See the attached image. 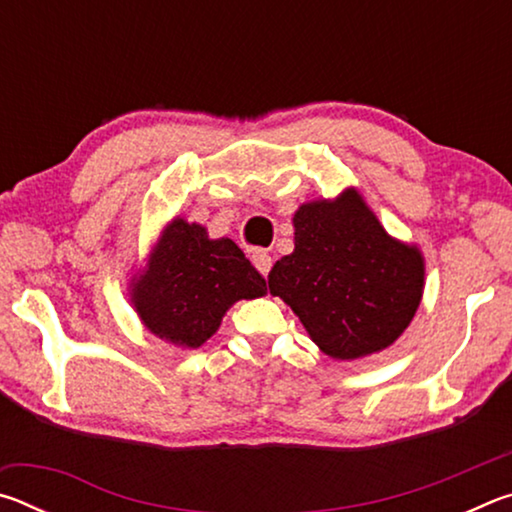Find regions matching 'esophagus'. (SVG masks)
<instances>
[{"label": "esophagus", "instance_id": "esophagus-1", "mask_svg": "<svg viewBox=\"0 0 512 512\" xmlns=\"http://www.w3.org/2000/svg\"><path fill=\"white\" fill-rule=\"evenodd\" d=\"M253 264H255L257 271L266 277L268 271H271V266H273V257L268 255L266 250H255V253H253Z\"/></svg>", "mask_w": 512, "mask_h": 512}]
</instances>
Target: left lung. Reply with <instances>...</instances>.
I'll use <instances>...</instances> for the list:
<instances>
[{"label":"left lung","instance_id":"1","mask_svg":"<svg viewBox=\"0 0 512 512\" xmlns=\"http://www.w3.org/2000/svg\"><path fill=\"white\" fill-rule=\"evenodd\" d=\"M293 244L268 273V291L327 357H370L411 325L424 291L422 250L388 235L359 189L302 203Z\"/></svg>","mask_w":512,"mask_h":512}]
</instances>
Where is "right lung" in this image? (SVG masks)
<instances>
[{"mask_svg":"<svg viewBox=\"0 0 512 512\" xmlns=\"http://www.w3.org/2000/svg\"><path fill=\"white\" fill-rule=\"evenodd\" d=\"M137 318L164 343L196 350L235 302L266 296L264 277L235 241L210 239L201 223L171 219L146 266L128 284Z\"/></svg>","mask_w":512,"mask_h":512,"instance_id":"right-lung-1","label":"right lung"}]
</instances>
